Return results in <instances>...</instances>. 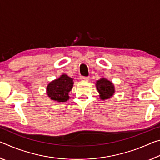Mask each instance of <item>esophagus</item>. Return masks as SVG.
Returning <instances> with one entry per match:
<instances>
[{"instance_id": "obj_1", "label": "esophagus", "mask_w": 160, "mask_h": 160, "mask_svg": "<svg viewBox=\"0 0 160 160\" xmlns=\"http://www.w3.org/2000/svg\"><path fill=\"white\" fill-rule=\"evenodd\" d=\"M80 79L82 81H88L90 80V78L89 77H84V76H81Z\"/></svg>"}]
</instances>
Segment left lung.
<instances>
[{
	"instance_id": "1",
	"label": "left lung",
	"mask_w": 160,
	"mask_h": 160,
	"mask_svg": "<svg viewBox=\"0 0 160 160\" xmlns=\"http://www.w3.org/2000/svg\"><path fill=\"white\" fill-rule=\"evenodd\" d=\"M96 88L99 93L100 99L102 100L110 98L115 92L113 84L105 78H101L97 81Z\"/></svg>"
}]
</instances>
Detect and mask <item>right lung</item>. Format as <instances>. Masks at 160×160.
<instances>
[{"mask_svg": "<svg viewBox=\"0 0 160 160\" xmlns=\"http://www.w3.org/2000/svg\"><path fill=\"white\" fill-rule=\"evenodd\" d=\"M73 79L66 74L61 75L48 84L47 92L48 97L53 101L63 102L69 99L68 94L73 86Z\"/></svg>", "mask_w": 160, "mask_h": 160, "instance_id": "right-lung-1", "label": "right lung"}]
</instances>
